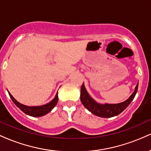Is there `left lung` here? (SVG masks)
Returning <instances> with one entry per match:
<instances>
[{"label": "left lung", "instance_id": "1", "mask_svg": "<svg viewBox=\"0 0 151 151\" xmlns=\"http://www.w3.org/2000/svg\"><path fill=\"white\" fill-rule=\"evenodd\" d=\"M138 83L135 88L134 91L126 101L119 104H100L95 101L86 91L84 83L81 87L80 99L84 107L91 114L102 118H111L121 114L133 101L138 91Z\"/></svg>", "mask_w": 151, "mask_h": 151}]
</instances>
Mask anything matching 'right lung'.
I'll return each instance as SVG.
<instances>
[{"mask_svg":"<svg viewBox=\"0 0 151 151\" xmlns=\"http://www.w3.org/2000/svg\"><path fill=\"white\" fill-rule=\"evenodd\" d=\"M8 93H9L10 97L12 99V101H13V103H14L22 112H24V113L27 114V115L33 117H40L46 115L47 114H48L49 112H50L52 110V109L56 106L58 101V93H57L55 98H54L51 101L49 102V103L46 104L42 106H29L22 104L20 102H18L13 96H12L11 93H10L9 91H8Z\"/></svg>","mask_w":151,"mask_h":151,"instance_id":"right-lung-1","label":"right lung"}]
</instances>
